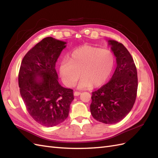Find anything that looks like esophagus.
<instances>
[{
    "instance_id": "1",
    "label": "esophagus",
    "mask_w": 158,
    "mask_h": 158,
    "mask_svg": "<svg viewBox=\"0 0 158 158\" xmlns=\"http://www.w3.org/2000/svg\"><path fill=\"white\" fill-rule=\"evenodd\" d=\"M80 94H81V92H74V96H78Z\"/></svg>"
}]
</instances>
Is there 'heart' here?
I'll use <instances>...</instances> for the list:
<instances>
[{"instance_id":"obj_1","label":"heart","mask_w":158,"mask_h":158,"mask_svg":"<svg viewBox=\"0 0 158 158\" xmlns=\"http://www.w3.org/2000/svg\"><path fill=\"white\" fill-rule=\"evenodd\" d=\"M115 66V57L109 49L92 46H83L70 53L68 60H64L60 65V75L69 88L75 84L80 77L78 88L99 87L111 75Z\"/></svg>"}]
</instances>
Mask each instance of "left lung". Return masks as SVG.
Masks as SVG:
<instances>
[{
	"label": "left lung",
	"mask_w": 158,
	"mask_h": 158,
	"mask_svg": "<svg viewBox=\"0 0 158 158\" xmlns=\"http://www.w3.org/2000/svg\"><path fill=\"white\" fill-rule=\"evenodd\" d=\"M108 43L116 57L117 67L111 79L92 93L90 111L98 122L113 124L122 121L132 110L138 78L132 57L122 43L114 40H109Z\"/></svg>",
	"instance_id": "obj_1"
}]
</instances>
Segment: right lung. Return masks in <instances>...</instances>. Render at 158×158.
Wrapping results in <instances>:
<instances>
[{"label": "right lung", "mask_w": 158, "mask_h": 158, "mask_svg": "<svg viewBox=\"0 0 158 158\" xmlns=\"http://www.w3.org/2000/svg\"><path fill=\"white\" fill-rule=\"evenodd\" d=\"M66 43L51 36L26 53L20 66L19 92L28 112L39 124L55 126L69 115L73 90L58 82L56 63Z\"/></svg>", "instance_id": "obj_1"}]
</instances>
